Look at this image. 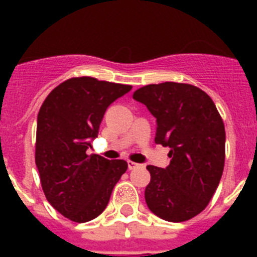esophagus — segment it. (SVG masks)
Segmentation results:
<instances>
[{
    "label": "esophagus",
    "mask_w": 257,
    "mask_h": 257,
    "mask_svg": "<svg viewBox=\"0 0 257 257\" xmlns=\"http://www.w3.org/2000/svg\"><path fill=\"white\" fill-rule=\"evenodd\" d=\"M140 164H137V163H133V161H128V169H135L139 168Z\"/></svg>",
    "instance_id": "34e87169"
}]
</instances>
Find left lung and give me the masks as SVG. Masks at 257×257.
<instances>
[{
	"label": "left lung",
	"instance_id": "8db88e82",
	"mask_svg": "<svg viewBox=\"0 0 257 257\" xmlns=\"http://www.w3.org/2000/svg\"><path fill=\"white\" fill-rule=\"evenodd\" d=\"M133 98L156 117L155 143L171 148L167 168L147 167V205L160 219L187 221L205 209L223 175L221 116L211 97L189 84H151L137 89Z\"/></svg>",
	"mask_w": 257,
	"mask_h": 257
}]
</instances>
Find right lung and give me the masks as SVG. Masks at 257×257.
Here are the masks:
<instances>
[{
	"label": "right lung",
	"mask_w": 257,
	"mask_h": 257,
	"mask_svg": "<svg viewBox=\"0 0 257 257\" xmlns=\"http://www.w3.org/2000/svg\"><path fill=\"white\" fill-rule=\"evenodd\" d=\"M132 89L93 77L66 80L48 94L37 116L36 165L50 205L76 223L101 215L116 183L125 173L124 160L88 155L105 110Z\"/></svg>",
	"instance_id": "add662e5"
}]
</instances>
